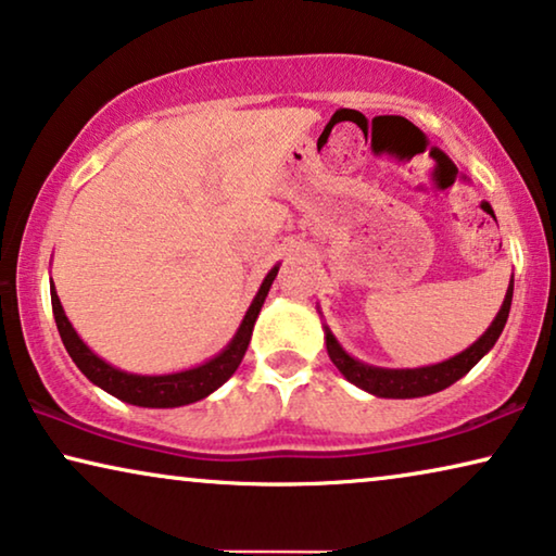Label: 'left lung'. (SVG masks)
<instances>
[{"label":"left lung","instance_id":"8db88e82","mask_svg":"<svg viewBox=\"0 0 556 556\" xmlns=\"http://www.w3.org/2000/svg\"><path fill=\"white\" fill-rule=\"evenodd\" d=\"M511 292H515V279L509 281L507 296H504L502 309L496 312L494 321L490 329L484 331L482 337L477 339L475 344L467 346L457 357L429 364V367H417V369H384V367H371V364H364L359 359L350 357L342 350V344L337 342L334 334H331L329 327H325L327 334V352L329 359L334 362V367L342 371V375L350 379L354 387L364 389V392L384 396V400H414V396H427L434 392H442V389L452 387L457 379H462L467 371L475 367V364L484 357L486 352L492 350L496 339H500L504 325H507L509 306H511Z\"/></svg>","mask_w":556,"mask_h":556}]
</instances>
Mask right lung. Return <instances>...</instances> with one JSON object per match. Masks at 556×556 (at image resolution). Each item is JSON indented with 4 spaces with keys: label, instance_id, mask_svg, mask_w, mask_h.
<instances>
[{
    "label": "right lung",
    "instance_id": "1",
    "mask_svg": "<svg viewBox=\"0 0 556 556\" xmlns=\"http://www.w3.org/2000/svg\"><path fill=\"white\" fill-rule=\"evenodd\" d=\"M277 271L279 267H271L269 275L264 277L260 292H256L254 302L250 304V309H247L235 339H231L217 357L199 364V367H192V369L174 371V375H156V377L129 375V371H122L117 367H112V364H106L104 359H99L97 354L81 342L77 331H74V327L70 325V319H66L60 296L54 292V285H49V289H52V312H54L56 329H60V337L66 346V352H70L72 362L77 364L81 375H85L92 384L102 387L104 392H110L112 396H117V400L127 404L152 407V409H169V407H181V404L204 400V396H210L214 389H219L231 375H235L237 367L244 359L247 346H250L254 321L260 317V309L264 300H267L269 287L271 281H275Z\"/></svg>",
    "mask_w": 556,
    "mask_h": 556
}]
</instances>
